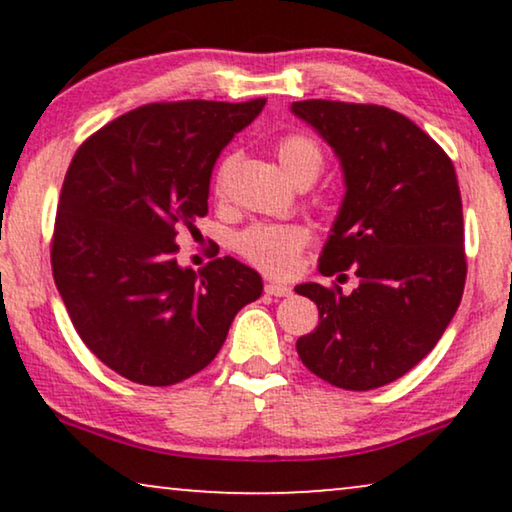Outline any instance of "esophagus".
<instances>
[{
	"label": "esophagus",
	"mask_w": 512,
	"mask_h": 512,
	"mask_svg": "<svg viewBox=\"0 0 512 512\" xmlns=\"http://www.w3.org/2000/svg\"><path fill=\"white\" fill-rule=\"evenodd\" d=\"M265 296H270V298H286V296H291V286H286V284H277V282H268L265 284Z\"/></svg>",
	"instance_id": "esophagus-1"
}]
</instances>
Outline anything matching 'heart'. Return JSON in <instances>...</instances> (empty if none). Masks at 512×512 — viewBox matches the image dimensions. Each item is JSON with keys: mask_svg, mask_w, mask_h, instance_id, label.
I'll return each mask as SVG.
<instances>
[{"mask_svg": "<svg viewBox=\"0 0 512 512\" xmlns=\"http://www.w3.org/2000/svg\"><path fill=\"white\" fill-rule=\"evenodd\" d=\"M277 158L291 179L310 172L317 177L324 167V149L305 135H286L277 144ZM226 167L219 174V188L226 177ZM307 242V233L300 226H279V223H256L244 228L235 237V249L244 261L263 270L265 275H289L296 268L300 251Z\"/></svg>", "mask_w": 512, "mask_h": 512, "instance_id": "1", "label": "heart"}]
</instances>
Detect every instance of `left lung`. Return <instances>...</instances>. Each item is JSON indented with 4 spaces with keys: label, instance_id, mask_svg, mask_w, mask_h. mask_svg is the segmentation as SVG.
<instances>
[{
    "label": "left lung",
    "instance_id": "left-lung-1",
    "mask_svg": "<svg viewBox=\"0 0 512 512\" xmlns=\"http://www.w3.org/2000/svg\"><path fill=\"white\" fill-rule=\"evenodd\" d=\"M340 158L345 198L319 256L321 275L354 270L345 296L307 282L319 326L300 361L349 391L384 387L436 347L466 284L464 212L447 153L410 118L377 104L293 102Z\"/></svg>",
    "mask_w": 512,
    "mask_h": 512
}]
</instances>
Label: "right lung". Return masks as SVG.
<instances>
[{
  "instance_id": "1",
  "label": "right lung",
  "mask_w": 512,
  "mask_h": 512,
  "mask_svg": "<svg viewBox=\"0 0 512 512\" xmlns=\"http://www.w3.org/2000/svg\"><path fill=\"white\" fill-rule=\"evenodd\" d=\"M265 107L156 102L118 116L74 153L55 216L51 265L86 347L125 380L170 387L214 361L235 314L263 293L223 256L177 263V233L207 214L216 158Z\"/></svg>"
}]
</instances>
